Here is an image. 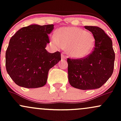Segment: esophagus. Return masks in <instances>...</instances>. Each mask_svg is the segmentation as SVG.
<instances>
[{
    "label": "esophagus",
    "instance_id": "1",
    "mask_svg": "<svg viewBox=\"0 0 121 121\" xmlns=\"http://www.w3.org/2000/svg\"><path fill=\"white\" fill-rule=\"evenodd\" d=\"M66 57L65 56L63 53H62L61 54V60L64 61V60H66Z\"/></svg>",
    "mask_w": 121,
    "mask_h": 121
}]
</instances>
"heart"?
<instances>
[{
	"mask_svg": "<svg viewBox=\"0 0 121 121\" xmlns=\"http://www.w3.org/2000/svg\"><path fill=\"white\" fill-rule=\"evenodd\" d=\"M51 40L58 48H66L68 55L77 59L88 56L95 45V39L92 33L75 27L60 28L56 34L51 35Z\"/></svg>",
	"mask_w": 121,
	"mask_h": 121,
	"instance_id": "heart-1",
	"label": "heart"
}]
</instances>
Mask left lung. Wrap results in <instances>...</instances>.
I'll use <instances>...</instances> for the list:
<instances>
[{"label": "left lung", "instance_id": "obj_1", "mask_svg": "<svg viewBox=\"0 0 121 121\" xmlns=\"http://www.w3.org/2000/svg\"><path fill=\"white\" fill-rule=\"evenodd\" d=\"M95 39L94 49L84 59H68V80L72 86L81 90L98 89L113 74L115 53L111 39L95 26H85Z\"/></svg>", "mask_w": 121, "mask_h": 121}]
</instances>
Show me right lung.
Instances as JSON below:
<instances>
[{
  "label": "right lung",
  "mask_w": 121,
  "mask_h": 121,
  "mask_svg": "<svg viewBox=\"0 0 121 121\" xmlns=\"http://www.w3.org/2000/svg\"><path fill=\"white\" fill-rule=\"evenodd\" d=\"M53 27L30 24L22 28L11 38L5 52V67L17 85L26 88L43 86L49 69L61 60L59 52L51 53L45 49Z\"/></svg>",
  "instance_id": "right-lung-1"
}]
</instances>
